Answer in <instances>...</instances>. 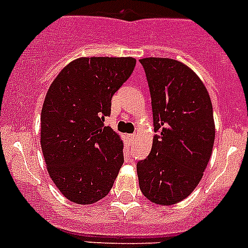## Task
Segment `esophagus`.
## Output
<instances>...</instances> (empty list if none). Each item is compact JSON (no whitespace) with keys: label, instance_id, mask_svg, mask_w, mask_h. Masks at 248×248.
I'll return each instance as SVG.
<instances>
[{"label":"esophagus","instance_id":"34e87169","mask_svg":"<svg viewBox=\"0 0 248 248\" xmlns=\"http://www.w3.org/2000/svg\"><path fill=\"white\" fill-rule=\"evenodd\" d=\"M134 138H136V134H134V133H131V134H127V139H128L129 140V141H133V140H134Z\"/></svg>","mask_w":248,"mask_h":248}]
</instances>
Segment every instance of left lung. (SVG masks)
<instances>
[{
  "label": "left lung",
  "instance_id": "1",
  "mask_svg": "<svg viewBox=\"0 0 248 248\" xmlns=\"http://www.w3.org/2000/svg\"><path fill=\"white\" fill-rule=\"evenodd\" d=\"M155 136L151 152L137 163L141 193L172 205L198 186L212 154L215 124L206 87L192 69L172 59L146 57Z\"/></svg>",
  "mask_w": 248,
  "mask_h": 248
}]
</instances>
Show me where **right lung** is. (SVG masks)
Here are the masks:
<instances>
[{
  "instance_id": "add662e5",
  "label": "right lung",
  "mask_w": 248,
  "mask_h": 248,
  "mask_svg": "<svg viewBox=\"0 0 248 248\" xmlns=\"http://www.w3.org/2000/svg\"><path fill=\"white\" fill-rule=\"evenodd\" d=\"M136 62L133 57H81L49 87L41 115L42 151L50 177L71 202L103 199L124 164L121 139L104 126V119Z\"/></svg>"
}]
</instances>
